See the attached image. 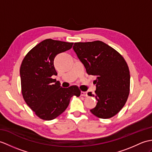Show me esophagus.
Masks as SVG:
<instances>
[{
  "instance_id": "obj_1",
  "label": "esophagus",
  "mask_w": 152,
  "mask_h": 152,
  "mask_svg": "<svg viewBox=\"0 0 152 152\" xmlns=\"http://www.w3.org/2000/svg\"><path fill=\"white\" fill-rule=\"evenodd\" d=\"M81 96H88L87 92H83V91H82V92H81Z\"/></svg>"
}]
</instances>
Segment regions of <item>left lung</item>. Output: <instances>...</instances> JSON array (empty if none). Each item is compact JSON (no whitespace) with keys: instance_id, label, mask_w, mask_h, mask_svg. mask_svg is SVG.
Here are the masks:
<instances>
[{"instance_id":"left-lung-1","label":"left lung","mask_w":152,"mask_h":152,"mask_svg":"<svg viewBox=\"0 0 152 152\" xmlns=\"http://www.w3.org/2000/svg\"><path fill=\"white\" fill-rule=\"evenodd\" d=\"M73 49L89 75L96 76L93 94L98 103L91 112L100 118H109L124 107L129 93L130 75L124 58L100 41L75 43Z\"/></svg>"}]
</instances>
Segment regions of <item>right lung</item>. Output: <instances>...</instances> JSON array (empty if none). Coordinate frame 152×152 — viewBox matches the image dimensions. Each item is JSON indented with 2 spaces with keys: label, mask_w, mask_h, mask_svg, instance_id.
<instances>
[{
  "label": "right lung",
  "mask_w": 152,
  "mask_h": 152,
  "mask_svg": "<svg viewBox=\"0 0 152 152\" xmlns=\"http://www.w3.org/2000/svg\"><path fill=\"white\" fill-rule=\"evenodd\" d=\"M73 43L47 39L37 45L24 57L20 69L24 101L40 118L51 121L66 109L73 95L79 96L76 86L63 88L54 65L56 56L72 48Z\"/></svg>",
  "instance_id": "right-lung-1"
}]
</instances>
